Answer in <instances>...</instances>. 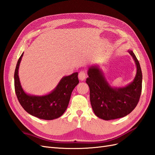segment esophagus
I'll return each instance as SVG.
<instances>
[{
	"instance_id": "esophagus-1",
	"label": "esophagus",
	"mask_w": 155,
	"mask_h": 155,
	"mask_svg": "<svg viewBox=\"0 0 155 155\" xmlns=\"http://www.w3.org/2000/svg\"><path fill=\"white\" fill-rule=\"evenodd\" d=\"M78 76H79V79H80L81 81L85 80L86 78V72L85 71H83V70H81V71L79 72Z\"/></svg>"
}]
</instances>
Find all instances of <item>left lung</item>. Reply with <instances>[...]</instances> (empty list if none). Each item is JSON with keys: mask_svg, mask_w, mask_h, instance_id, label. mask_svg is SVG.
Instances as JSON below:
<instances>
[{"mask_svg": "<svg viewBox=\"0 0 155 155\" xmlns=\"http://www.w3.org/2000/svg\"><path fill=\"white\" fill-rule=\"evenodd\" d=\"M137 65L134 81L122 88H112L97 67L88 68L86 83L90 88V100L94 114L101 119L122 118L137 107L142 92V73L139 61L133 51L129 50Z\"/></svg>", "mask_w": 155, "mask_h": 155, "instance_id": "8db88e82", "label": "left lung"}]
</instances>
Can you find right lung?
Listing matches in <instances>:
<instances>
[{"label":"right lung","mask_w":155,"mask_h":155,"mask_svg":"<svg viewBox=\"0 0 155 155\" xmlns=\"http://www.w3.org/2000/svg\"><path fill=\"white\" fill-rule=\"evenodd\" d=\"M23 53L18 60L14 74L15 91L18 101L28 113L37 118L46 120L59 118L67 109L72 92L79 83L78 73L75 72L63 78L57 87L47 95H28L23 91L18 75Z\"/></svg>","instance_id":"right-lung-1"}]
</instances>
